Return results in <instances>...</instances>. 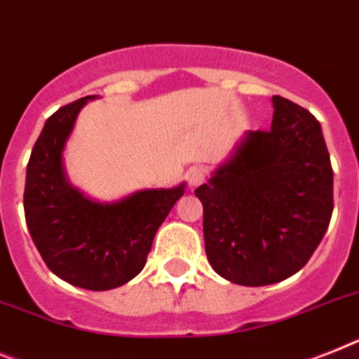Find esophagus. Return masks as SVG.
<instances>
[{
  "label": "esophagus",
  "instance_id": "esophagus-1",
  "mask_svg": "<svg viewBox=\"0 0 359 359\" xmlns=\"http://www.w3.org/2000/svg\"><path fill=\"white\" fill-rule=\"evenodd\" d=\"M186 177H188L189 186L197 188V186H201L206 180V168H203V165H194V168H189Z\"/></svg>",
  "mask_w": 359,
  "mask_h": 359
}]
</instances>
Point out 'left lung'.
<instances>
[{"instance_id": "obj_1", "label": "left lung", "mask_w": 359, "mask_h": 359, "mask_svg": "<svg viewBox=\"0 0 359 359\" xmlns=\"http://www.w3.org/2000/svg\"><path fill=\"white\" fill-rule=\"evenodd\" d=\"M268 131H248L195 195L204 208V248L228 281L264 287L299 272L334 210V173L321 126L272 96Z\"/></svg>"}]
</instances>
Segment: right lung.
<instances>
[{
    "instance_id": "add662e5",
    "label": "right lung",
    "mask_w": 359,
    "mask_h": 359,
    "mask_svg": "<svg viewBox=\"0 0 359 359\" xmlns=\"http://www.w3.org/2000/svg\"><path fill=\"white\" fill-rule=\"evenodd\" d=\"M86 96L50 114L27 164V228L53 273L87 290H111L142 272L158 226L184 195V184L140 189L98 203L71 186L63 149Z\"/></svg>"
}]
</instances>
